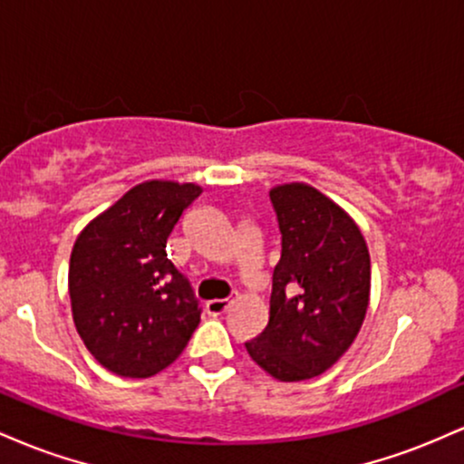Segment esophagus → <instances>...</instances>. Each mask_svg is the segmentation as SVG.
Listing matches in <instances>:
<instances>
[{
	"label": "esophagus",
	"instance_id": "obj_1",
	"mask_svg": "<svg viewBox=\"0 0 464 464\" xmlns=\"http://www.w3.org/2000/svg\"><path fill=\"white\" fill-rule=\"evenodd\" d=\"M233 299H214V301H207L205 310L207 314H211V316H220V314H225L228 307H231Z\"/></svg>",
	"mask_w": 464,
	"mask_h": 464
}]
</instances>
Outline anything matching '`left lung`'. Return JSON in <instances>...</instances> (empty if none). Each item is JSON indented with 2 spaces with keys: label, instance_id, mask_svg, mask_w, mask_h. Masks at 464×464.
Wrapping results in <instances>:
<instances>
[{
  "label": "left lung",
  "instance_id": "1",
  "mask_svg": "<svg viewBox=\"0 0 464 464\" xmlns=\"http://www.w3.org/2000/svg\"><path fill=\"white\" fill-rule=\"evenodd\" d=\"M281 231L270 318L246 343L255 364L279 382L321 375L347 353L371 301V257L360 227L307 183L270 189Z\"/></svg>",
  "mask_w": 464,
  "mask_h": 464
}]
</instances>
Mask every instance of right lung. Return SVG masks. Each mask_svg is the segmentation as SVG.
<instances>
[{"mask_svg":"<svg viewBox=\"0 0 464 464\" xmlns=\"http://www.w3.org/2000/svg\"><path fill=\"white\" fill-rule=\"evenodd\" d=\"M196 183L152 179L80 231L69 259L72 314L84 347L121 377H152L188 347L198 301L165 253Z\"/></svg>","mask_w":464,"mask_h":464,"instance_id":"right-lung-1","label":"right lung"}]
</instances>
